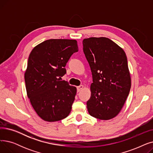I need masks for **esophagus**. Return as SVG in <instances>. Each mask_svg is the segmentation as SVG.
Wrapping results in <instances>:
<instances>
[{
	"label": "esophagus",
	"mask_w": 153,
	"mask_h": 153,
	"mask_svg": "<svg viewBox=\"0 0 153 153\" xmlns=\"http://www.w3.org/2000/svg\"><path fill=\"white\" fill-rule=\"evenodd\" d=\"M83 88H84V85H82L77 87V92L81 91L82 89H83Z\"/></svg>",
	"instance_id": "1"
}]
</instances>
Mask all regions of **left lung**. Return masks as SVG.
Segmentation results:
<instances>
[{
    "label": "left lung",
    "instance_id": "8db88e82",
    "mask_svg": "<svg viewBox=\"0 0 153 153\" xmlns=\"http://www.w3.org/2000/svg\"><path fill=\"white\" fill-rule=\"evenodd\" d=\"M82 44L93 77L91 96L87 102L88 111L99 120L114 118L122 109L131 88L126 54L105 37L85 38Z\"/></svg>",
    "mask_w": 153,
    "mask_h": 153
}]
</instances>
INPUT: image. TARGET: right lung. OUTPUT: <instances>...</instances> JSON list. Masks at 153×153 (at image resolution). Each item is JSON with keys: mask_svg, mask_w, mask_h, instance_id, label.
Masks as SVG:
<instances>
[{"mask_svg": "<svg viewBox=\"0 0 153 153\" xmlns=\"http://www.w3.org/2000/svg\"><path fill=\"white\" fill-rule=\"evenodd\" d=\"M78 50L76 39H50L36 45L29 55L25 72L27 94L44 121L58 122L70 114L77 89L61 80L67 62Z\"/></svg>", "mask_w": 153, "mask_h": 153, "instance_id": "add662e5", "label": "right lung"}]
</instances>
